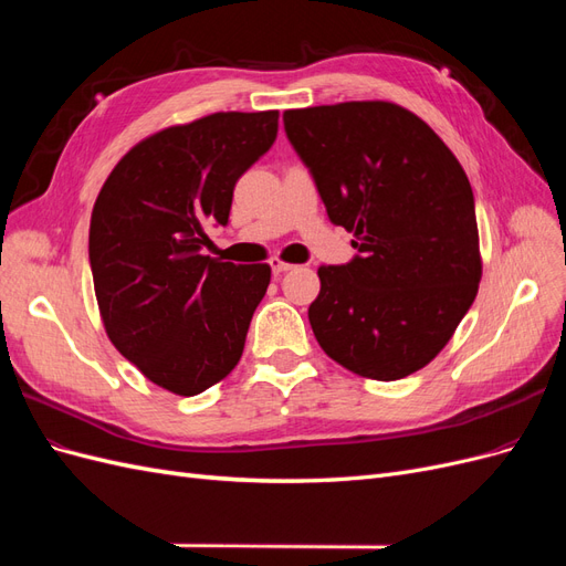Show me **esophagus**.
<instances>
[{
    "mask_svg": "<svg viewBox=\"0 0 566 566\" xmlns=\"http://www.w3.org/2000/svg\"><path fill=\"white\" fill-rule=\"evenodd\" d=\"M290 269H293V264H287V262H283V260H271L273 276H281V273H285V271H290Z\"/></svg>",
    "mask_w": 566,
    "mask_h": 566,
    "instance_id": "esophagus-1",
    "label": "esophagus"
}]
</instances>
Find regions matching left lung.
Here are the masks:
<instances>
[{
    "label": "left lung",
    "mask_w": 566,
    "mask_h": 566,
    "mask_svg": "<svg viewBox=\"0 0 566 566\" xmlns=\"http://www.w3.org/2000/svg\"><path fill=\"white\" fill-rule=\"evenodd\" d=\"M354 260L321 266L310 323L333 361L370 380H401L447 347L482 279L474 196L432 127L387 101L285 111Z\"/></svg>",
    "instance_id": "left-lung-1"
}]
</instances>
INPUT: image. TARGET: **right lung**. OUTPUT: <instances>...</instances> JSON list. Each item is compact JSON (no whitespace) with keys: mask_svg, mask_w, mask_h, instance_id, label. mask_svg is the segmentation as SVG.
I'll use <instances>...</instances> for the list:
<instances>
[{"mask_svg":"<svg viewBox=\"0 0 566 566\" xmlns=\"http://www.w3.org/2000/svg\"><path fill=\"white\" fill-rule=\"evenodd\" d=\"M279 111L214 113L167 127L115 165L94 202L90 264L115 349L181 397L241 361L269 264L200 254L227 227L233 186L273 146Z\"/></svg>","mask_w":566,"mask_h":566,"instance_id":"right-lung-1","label":"right lung"}]
</instances>
